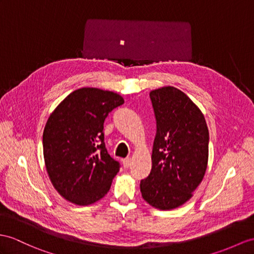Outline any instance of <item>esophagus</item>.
I'll use <instances>...</instances> for the list:
<instances>
[{"label": "esophagus", "mask_w": 254, "mask_h": 254, "mask_svg": "<svg viewBox=\"0 0 254 254\" xmlns=\"http://www.w3.org/2000/svg\"><path fill=\"white\" fill-rule=\"evenodd\" d=\"M123 165H124V167H125V168H128V167H130V165H131V158L127 157L125 159H123Z\"/></svg>", "instance_id": "esophagus-1"}]
</instances>
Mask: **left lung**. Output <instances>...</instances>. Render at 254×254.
I'll return each mask as SVG.
<instances>
[{
  "instance_id": "8db88e82",
  "label": "left lung",
  "mask_w": 254,
  "mask_h": 254,
  "mask_svg": "<svg viewBox=\"0 0 254 254\" xmlns=\"http://www.w3.org/2000/svg\"><path fill=\"white\" fill-rule=\"evenodd\" d=\"M156 120L152 169L140 182L142 197L160 210L180 207L191 197L207 169L209 131L201 111L178 88L150 92Z\"/></svg>"
}]
</instances>
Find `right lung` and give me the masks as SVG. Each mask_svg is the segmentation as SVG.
Instances as JSON below:
<instances>
[{
    "label": "right lung",
    "mask_w": 254,
    "mask_h": 254,
    "mask_svg": "<svg viewBox=\"0 0 254 254\" xmlns=\"http://www.w3.org/2000/svg\"><path fill=\"white\" fill-rule=\"evenodd\" d=\"M124 99L112 91L79 88L55 109L43 132L48 176L66 200L87 206L101 199L121 165L108 153L103 124Z\"/></svg>",
    "instance_id": "right-lung-1"
}]
</instances>
